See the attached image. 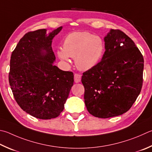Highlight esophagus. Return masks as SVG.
<instances>
[{
	"label": "esophagus",
	"instance_id": "34e87169",
	"mask_svg": "<svg viewBox=\"0 0 152 152\" xmlns=\"http://www.w3.org/2000/svg\"><path fill=\"white\" fill-rule=\"evenodd\" d=\"M81 78L82 76L80 74H74V82H75L76 83H78V82L81 81Z\"/></svg>",
	"mask_w": 152,
	"mask_h": 152
}]
</instances>
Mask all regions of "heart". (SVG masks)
I'll return each instance as SVG.
<instances>
[{
	"label": "heart",
	"instance_id": "heart-1",
	"mask_svg": "<svg viewBox=\"0 0 152 152\" xmlns=\"http://www.w3.org/2000/svg\"><path fill=\"white\" fill-rule=\"evenodd\" d=\"M104 50V45L100 37L86 32H75L66 37L63 48L57 50V55L66 62L70 61V57L73 58L76 67L86 71L98 64Z\"/></svg>",
	"mask_w": 152,
	"mask_h": 152
}]
</instances>
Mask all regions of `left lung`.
I'll return each mask as SVG.
<instances>
[{
  "mask_svg": "<svg viewBox=\"0 0 152 152\" xmlns=\"http://www.w3.org/2000/svg\"><path fill=\"white\" fill-rule=\"evenodd\" d=\"M104 42L101 61L82 76L88 111L100 118L128 111L143 83V58L134 41L121 30L111 29Z\"/></svg>",
  "mask_w": 152,
  "mask_h": 152,
  "instance_id": "obj_1",
  "label": "left lung"
}]
</instances>
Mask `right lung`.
I'll return each instance as SVG.
<instances>
[{
  "mask_svg": "<svg viewBox=\"0 0 152 152\" xmlns=\"http://www.w3.org/2000/svg\"><path fill=\"white\" fill-rule=\"evenodd\" d=\"M62 28L26 33L10 57L9 80L15 100L24 111L39 119L58 116L74 83L72 72L53 64L52 39Z\"/></svg>",
  "mask_w": 152,
  "mask_h": 152,
  "instance_id": "add662e5",
  "label": "right lung"
}]
</instances>
